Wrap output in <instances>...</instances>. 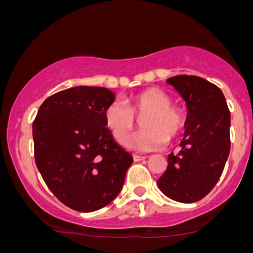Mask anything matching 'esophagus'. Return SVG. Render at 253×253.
<instances>
[{"instance_id": "34e87169", "label": "esophagus", "mask_w": 253, "mask_h": 253, "mask_svg": "<svg viewBox=\"0 0 253 253\" xmlns=\"http://www.w3.org/2000/svg\"><path fill=\"white\" fill-rule=\"evenodd\" d=\"M146 157L145 156H138V155H133V161L134 162H138V161H143Z\"/></svg>"}]
</instances>
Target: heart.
<instances>
[{"mask_svg":"<svg viewBox=\"0 0 253 253\" xmlns=\"http://www.w3.org/2000/svg\"><path fill=\"white\" fill-rule=\"evenodd\" d=\"M141 121L142 131L134 134L127 142L133 150H161L167 142L180 136L185 127L186 117L180 107L172 105L171 97L157 87H150L137 92L128 100V106L120 101L110 103L103 113L106 128L113 140L124 145Z\"/></svg>","mask_w":253,"mask_h":253,"instance_id":"obj_1","label":"heart"}]
</instances>
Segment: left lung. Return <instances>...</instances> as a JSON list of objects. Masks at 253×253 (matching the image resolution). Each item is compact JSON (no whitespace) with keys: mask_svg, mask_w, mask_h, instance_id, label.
I'll list each match as a JSON object with an SVG mask.
<instances>
[{"mask_svg":"<svg viewBox=\"0 0 253 253\" xmlns=\"http://www.w3.org/2000/svg\"><path fill=\"white\" fill-rule=\"evenodd\" d=\"M187 105L185 137L180 152L169 153L167 169L157 181L174 201H200L214 187L230 153L231 115L222 91L197 76L167 80Z\"/></svg>","mask_w":253,"mask_h":253,"instance_id":"obj_1","label":"left lung"}]
</instances>
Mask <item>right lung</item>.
Masks as SVG:
<instances>
[{
  "mask_svg": "<svg viewBox=\"0 0 253 253\" xmlns=\"http://www.w3.org/2000/svg\"><path fill=\"white\" fill-rule=\"evenodd\" d=\"M113 101L103 87L63 89L43 101L32 124L37 169L51 192L75 211L107 206L133 162L105 127L103 113Z\"/></svg>",
  "mask_w": 253,
  "mask_h": 253,
  "instance_id": "obj_1",
  "label": "right lung"
}]
</instances>
